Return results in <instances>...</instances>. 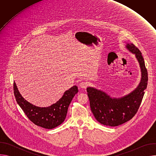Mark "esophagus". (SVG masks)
Masks as SVG:
<instances>
[{
	"label": "esophagus",
	"instance_id": "obj_1",
	"mask_svg": "<svg viewBox=\"0 0 156 156\" xmlns=\"http://www.w3.org/2000/svg\"><path fill=\"white\" fill-rule=\"evenodd\" d=\"M88 86V84L87 82H84V81H82L80 83V87L81 88H86L87 87V86Z\"/></svg>",
	"mask_w": 156,
	"mask_h": 156
}]
</instances>
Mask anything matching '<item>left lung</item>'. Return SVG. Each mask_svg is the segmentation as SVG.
<instances>
[{
    "label": "left lung",
    "mask_w": 156,
    "mask_h": 156,
    "mask_svg": "<svg viewBox=\"0 0 156 156\" xmlns=\"http://www.w3.org/2000/svg\"><path fill=\"white\" fill-rule=\"evenodd\" d=\"M126 48L135 54L140 63L141 80L138 86L129 94L121 98H112L105 92L88 87L87 96L90 107L96 119L101 124L116 126L131 120L137 113L147 85V71L140 51L133 44Z\"/></svg>",
    "instance_id": "obj_1"
}]
</instances>
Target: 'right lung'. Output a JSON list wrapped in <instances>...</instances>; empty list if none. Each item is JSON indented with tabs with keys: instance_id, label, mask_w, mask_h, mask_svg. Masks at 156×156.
I'll use <instances>...</instances> for the list:
<instances>
[{
	"instance_id": "right-lung-1",
	"label": "right lung",
	"mask_w": 156,
	"mask_h": 156,
	"mask_svg": "<svg viewBox=\"0 0 156 156\" xmlns=\"http://www.w3.org/2000/svg\"><path fill=\"white\" fill-rule=\"evenodd\" d=\"M13 93L15 99L27 117L35 125L46 129L54 128L62 124L66 116L69 106L75 94L78 87L74 86L66 91L55 104L48 107L35 106L21 96L14 81Z\"/></svg>"
}]
</instances>
